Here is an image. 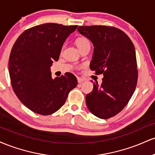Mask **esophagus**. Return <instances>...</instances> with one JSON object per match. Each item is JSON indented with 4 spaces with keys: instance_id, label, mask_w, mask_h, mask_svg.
I'll return each instance as SVG.
<instances>
[{
    "instance_id": "34e87169",
    "label": "esophagus",
    "mask_w": 155,
    "mask_h": 155,
    "mask_svg": "<svg viewBox=\"0 0 155 155\" xmlns=\"http://www.w3.org/2000/svg\"><path fill=\"white\" fill-rule=\"evenodd\" d=\"M77 81H78V82H79V84H81V83H82L83 81H84L85 79H82V78L78 77L77 78Z\"/></svg>"
}]
</instances>
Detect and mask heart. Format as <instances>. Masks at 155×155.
<instances>
[{
    "label": "heart",
    "instance_id": "obj_1",
    "mask_svg": "<svg viewBox=\"0 0 155 155\" xmlns=\"http://www.w3.org/2000/svg\"><path fill=\"white\" fill-rule=\"evenodd\" d=\"M76 43L77 47H79V49L80 50L84 49L85 47H90V40L85 36H80L76 39Z\"/></svg>",
    "mask_w": 155,
    "mask_h": 155
}]
</instances>
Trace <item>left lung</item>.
<instances>
[{
  "instance_id": "1",
  "label": "left lung",
  "mask_w": 155,
  "mask_h": 155,
  "mask_svg": "<svg viewBox=\"0 0 155 155\" xmlns=\"http://www.w3.org/2000/svg\"><path fill=\"white\" fill-rule=\"evenodd\" d=\"M78 31L93 44L90 69L103 74L102 84L93 82L86 95L92 114L101 119L111 118L127 106L136 90L138 69L136 50L128 35L112 26H79Z\"/></svg>"
}]
</instances>
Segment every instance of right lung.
Listing matches in <instances>:
<instances>
[{"mask_svg":"<svg viewBox=\"0 0 155 155\" xmlns=\"http://www.w3.org/2000/svg\"><path fill=\"white\" fill-rule=\"evenodd\" d=\"M77 27L39 25L25 30L14 44L8 61L11 83L19 100L32 111L41 115L54 113L77 85L71 73L53 79L50 71L65 39Z\"/></svg>","mask_w":155,"mask_h":155,"instance_id":"obj_1","label":"right lung"}]
</instances>
